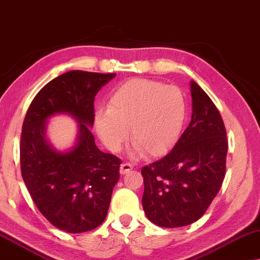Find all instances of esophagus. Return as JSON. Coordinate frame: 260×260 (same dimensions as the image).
<instances>
[{
	"mask_svg": "<svg viewBox=\"0 0 260 260\" xmlns=\"http://www.w3.org/2000/svg\"><path fill=\"white\" fill-rule=\"evenodd\" d=\"M133 170V165L132 164H128V162H123L121 166H120V173L121 174H126L128 173L129 171Z\"/></svg>",
	"mask_w": 260,
	"mask_h": 260,
	"instance_id": "esophagus-1",
	"label": "esophagus"
}]
</instances>
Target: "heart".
<instances>
[{
	"label": "heart",
	"instance_id": "heart-1",
	"mask_svg": "<svg viewBox=\"0 0 260 260\" xmlns=\"http://www.w3.org/2000/svg\"><path fill=\"white\" fill-rule=\"evenodd\" d=\"M187 104L175 86L147 79H131L109 94L108 108H99L95 128L111 152H120L129 138L134 153L161 156L177 144L184 128Z\"/></svg>",
	"mask_w": 260,
	"mask_h": 260
}]
</instances>
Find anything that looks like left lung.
<instances>
[{
    "mask_svg": "<svg viewBox=\"0 0 260 260\" xmlns=\"http://www.w3.org/2000/svg\"><path fill=\"white\" fill-rule=\"evenodd\" d=\"M192 119L173 149L142 167V207L153 224L181 228L198 220L218 194L226 172L228 138L218 108L191 81Z\"/></svg>",
    "mask_w": 260,
    "mask_h": 260,
    "instance_id": "1",
    "label": "left lung"
}]
</instances>
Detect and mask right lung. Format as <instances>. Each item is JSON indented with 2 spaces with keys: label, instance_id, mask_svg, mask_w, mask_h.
<instances>
[{
  "label": "right lung",
  "instance_id": "obj_1",
  "mask_svg": "<svg viewBox=\"0 0 260 260\" xmlns=\"http://www.w3.org/2000/svg\"><path fill=\"white\" fill-rule=\"evenodd\" d=\"M115 73L71 71L47 83L25 114L21 173L32 202L50 224L69 233L96 229L107 215L121 160L96 147L90 127L94 99ZM68 114L79 123L74 148L56 151L45 138L50 116Z\"/></svg>",
  "mask_w": 260,
  "mask_h": 260
}]
</instances>
